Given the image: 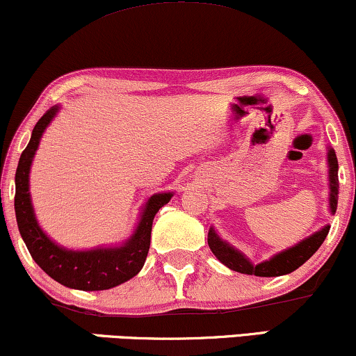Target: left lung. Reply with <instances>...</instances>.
Here are the masks:
<instances>
[{
  "label": "left lung",
  "mask_w": 356,
  "mask_h": 356,
  "mask_svg": "<svg viewBox=\"0 0 356 356\" xmlns=\"http://www.w3.org/2000/svg\"><path fill=\"white\" fill-rule=\"evenodd\" d=\"M328 181H330V195H328V204H330V213L335 214L337 211V201H339V161L333 148H328ZM330 226H323L322 229L314 232L312 236L300 241L299 244L292 245V248L285 249V251L272 256L269 261L259 262L254 266L243 252L234 249L226 241H222L216 234V231L209 229L208 232V244L214 256L222 262L231 270L241 272V274L259 275V277H277V275L291 274L296 269L309 261L310 257L317 252V249L325 241Z\"/></svg>",
  "instance_id": "8db88e82"
}]
</instances>
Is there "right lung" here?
I'll return each mask as SVG.
<instances>
[{
  "label": "right lung",
  "instance_id": "1",
  "mask_svg": "<svg viewBox=\"0 0 356 356\" xmlns=\"http://www.w3.org/2000/svg\"><path fill=\"white\" fill-rule=\"evenodd\" d=\"M57 112L59 105H54L39 118L31 134L28 147L21 153L17 163L15 211L19 234L34 262L49 277L65 287L77 291H105L117 287L142 270L150 249L153 218L161 206L168 203L173 193H156L148 198L137 229L122 245L97 248L90 251H71L57 245L38 225L29 195V170L34 153L38 150L44 130Z\"/></svg>",
  "mask_w": 356,
  "mask_h": 356
}]
</instances>
